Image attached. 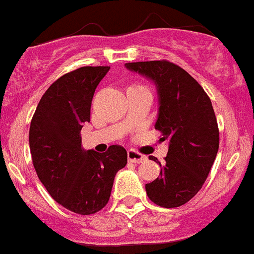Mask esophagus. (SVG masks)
I'll return each mask as SVG.
<instances>
[{"label": "esophagus", "instance_id": "esophagus-1", "mask_svg": "<svg viewBox=\"0 0 254 254\" xmlns=\"http://www.w3.org/2000/svg\"><path fill=\"white\" fill-rule=\"evenodd\" d=\"M127 156H128V161L131 163H136V164H140V163H145L147 160V158L145 155L140 154V152L134 151V150H129L127 152Z\"/></svg>", "mask_w": 254, "mask_h": 254}]
</instances>
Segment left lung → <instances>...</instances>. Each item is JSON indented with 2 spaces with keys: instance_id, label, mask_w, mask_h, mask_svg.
I'll return each instance as SVG.
<instances>
[{
  "instance_id": "1",
  "label": "left lung",
  "mask_w": 254,
  "mask_h": 254,
  "mask_svg": "<svg viewBox=\"0 0 254 254\" xmlns=\"http://www.w3.org/2000/svg\"><path fill=\"white\" fill-rule=\"evenodd\" d=\"M126 67L155 82L159 114L155 128L169 142L160 176L145 186L152 202L179 207L193 198L205 183L219 150V127L214 108L202 86L169 61L129 62Z\"/></svg>"
}]
</instances>
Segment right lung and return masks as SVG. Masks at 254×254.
<instances>
[{"mask_svg": "<svg viewBox=\"0 0 254 254\" xmlns=\"http://www.w3.org/2000/svg\"><path fill=\"white\" fill-rule=\"evenodd\" d=\"M109 68L85 66L61 76L31 118L29 145L38 178L55 201L75 214L102 210L117 172L127 164V151L120 145L103 154L81 147L80 131L90 122L94 93Z\"/></svg>", "mask_w": 254, "mask_h": 254, "instance_id": "right-lung-1", "label": "right lung"}]
</instances>
